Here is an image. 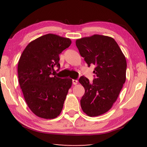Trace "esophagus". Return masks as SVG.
<instances>
[{
  "label": "esophagus",
  "instance_id": "1",
  "mask_svg": "<svg viewBox=\"0 0 147 147\" xmlns=\"http://www.w3.org/2000/svg\"><path fill=\"white\" fill-rule=\"evenodd\" d=\"M73 84H74V85H76L77 84H78V80H75V79H73Z\"/></svg>",
  "mask_w": 147,
  "mask_h": 147
}]
</instances>
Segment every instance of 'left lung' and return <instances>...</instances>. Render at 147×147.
Wrapping results in <instances>:
<instances>
[{
    "mask_svg": "<svg viewBox=\"0 0 147 147\" xmlns=\"http://www.w3.org/2000/svg\"><path fill=\"white\" fill-rule=\"evenodd\" d=\"M76 45L88 67L95 65L91 83L84 76L79 78L85 89L81 108L90 117L100 115L112 107L125 82V56L115 39L108 36L83 38L77 39Z\"/></svg>",
    "mask_w": 147,
    "mask_h": 147,
    "instance_id": "1",
    "label": "left lung"
}]
</instances>
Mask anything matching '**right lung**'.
<instances>
[{"instance_id":"add662e5","label":"right lung","mask_w":147,"mask_h":147,"mask_svg":"<svg viewBox=\"0 0 147 147\" xmlns=\"http://www.w3.org/2000/svg\"><path fill=\"white\" fill-rule=\"evenodd\" d=\"M70 39L49 34L30 43L20 57L18 78L27 105L35 115L54 119L60 114L72 79L60 78L59 54L71 45Z\"/></svg>"}]
</instances>
